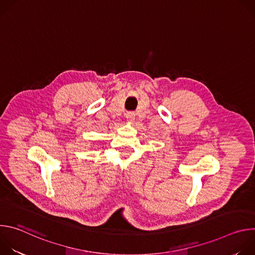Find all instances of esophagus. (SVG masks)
Wrapping results in <instances>:
<instances>
[{
  "instance_id": "34e87169",
  "label": "esophagus",
  "mask_w": 255,
  "mask_h": 255,
  "mask_svg": "<svg viewBox=\"0 0 255 255\" xmlns=\"http://www.w3.org/2000/svg\"><path fill=\"white\" fill-rule=\"evenodd\" d=\"M126 119H127V121H129V122L133 121V120L135 119V113H133V112H128V113L126 114Z\"/></svg>"
}]
</instances>
